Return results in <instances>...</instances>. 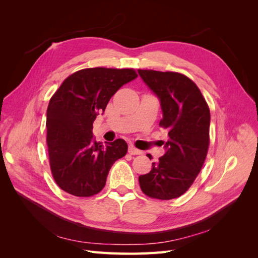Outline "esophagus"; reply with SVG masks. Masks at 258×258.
Returning a JSON list of instances; mask_svg holds the SVG:
<instances>
[{
    "mask_svg": "<svg viewBox=\"0 0 258 258\" xmlns=\"http://www.w3.org/2000/svg\"><path fill=\"white\" fill-rule=\"evenodd\" d=\"M128 152H129V154H131V155H141V154H142V152L140 151V150H138V148H136L135 146H129Z\"/></svg>",
    "mask_w": 258,
    "mask_h": 258,
    "instance_id": "esophagus-1",
    "label": "esophagus"
}]
</instances>
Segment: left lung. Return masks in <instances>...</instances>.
<instances>
[{
	"label": "left lung",
	"instance_id": "obj_1",
	"mask_svg": "<svg viewBox=\"0 0 258 258\" xmlns=\"http://www.w3.org/2000/svg\"><path fill=\"white\" fill-rule=\"evenodd\" d=\"M139 75L159 99L168 131L166 153L153 162L150 173L139 183L148 197L170 200L189 188L204 166L209 148L210 110L201 91L188 77L176 72L138 70Z\"/></svg>",
	"mask_w": 258,
	"mask_h": 258
}]
</instances>
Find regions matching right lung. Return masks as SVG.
<instances>
[{"mask_svg": "<svg viewBox=\"0 0 258 258\" xmlns=\"http://www.w3.org/2000/svg\"><path fill=\"white\" fill-rule=\"evenodd\" d=\"M134 69H84L70 75L47 107L50 170L62 190L90 197L102 190L113 163L127 154L122 139L103 146L92 135V123L121 86L136 80Z\"/></svg>", "mask_w": 258, "mask_h": 258, "instance_id": "right-lung-1", "label": "right lung"}]
</instances>
